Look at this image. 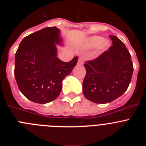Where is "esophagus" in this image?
<instances>
[{"label":"esophagus","instance_id":"obj_1","mask_svg":"<svg viewBox=\"0 0 146 146\" xmlns=\"http://www.w3.org/2000/svg\"><path fill=\"white\" fill-rule=\"evenodd\" d=\"M82 64H83V59H82V58H79L78 61H77V65L82 66Z\"/></svg>","mask_w":146,"mask_h":146}]
</instances>
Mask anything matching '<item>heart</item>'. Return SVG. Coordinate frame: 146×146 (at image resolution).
<instances>
[{
  "instance_id": "heart-1",
  "label": "heart",
  "mask_w": 146,
  "mask_h": 146,
  "mask_svg": "<svg viewBox=\"0 0 146 146\" xmlns=\"http://www.w3.org/2000/svg\"><path fill=\"white\" fill-rule=\"evenodd\" d=\"M85 47L88 49L94 48V47H99V50L104 51L107 50L110 46L109 40L104 39L102 36H94L86 40L84 44Z\"/></svg>"
}]
</instances>
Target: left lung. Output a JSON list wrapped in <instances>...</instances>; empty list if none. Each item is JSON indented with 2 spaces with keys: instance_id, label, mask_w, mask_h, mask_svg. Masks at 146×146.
Segmentation results:
<instances>
[{
  "instance_id": "left-lung-1",
  "label": "left lung",
  "mask_w": 146,
  "mask_h": 146,
  "mask_svg": "<svg viewBox=\"0 0 146 146\" xmlns=\"http://www.w3.org/2000/svg\"><path fill=\"white\" fill-rule=\"evenodd\" d=\"M110 38L111 47L84 65L83 94L97 104L111 102L120 97L128 88L134 70L131 55L123 42L115 36Z\"/></svg>"
}]
</instances>
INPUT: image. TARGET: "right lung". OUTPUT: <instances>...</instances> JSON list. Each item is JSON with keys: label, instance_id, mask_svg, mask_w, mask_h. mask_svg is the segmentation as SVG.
I'll list each match as a JSON object with an SVG mask.
<instances>
[{"label": "right lung", "instance_id": "1", "mask_svg": "<svg viewBox=\"0 0 146 146\" xmlns=\"http://www.w3.org/2000/svg\"><path fill=\"white\" fill-rule=\"evenodd\" d=\"M60 30L45 28L23 38L15 54V76L22 94L31 101L46 104L58 97L62 81L76 66L78 57L64 62L55 44H61Z\"/></svg>", "mask_w": 146, "mask_h": 146}]
</instances>
